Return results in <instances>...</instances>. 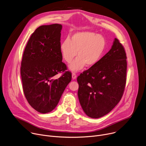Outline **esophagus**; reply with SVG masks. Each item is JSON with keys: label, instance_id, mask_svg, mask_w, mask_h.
Wrapping results in <instances>:
<instances>
[{"label": "esophagus", "instance_id": "1", "mask_svg": "<svg viewBox=\"0 0 146 146\" xmlns=\"http://www.w3.org/2000/svg\"><path fill=\"white\" fill-rule=\"evenodd\" d=\"M72 78H73V80H75V79L77 78L76 74L75 73H73V74H72Z\"/></svg>", "mask_w": 146, "mask_h": 146}]
</instances>
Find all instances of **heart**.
<instances>
[{
	"mask_svg": "<svg viewBox=\"0 0 146 146\" xmlns=\"http://www.w3.org/2000/svg\"><path fill=\"white\" fill-rule=\"evenodd\" d=\"M106 40L102 35L91 32H80L74 33L70 39L66 38L61 43L60 51L62 58L73 72L87 67L96 65L101 59L106 48Z\"/></svg>",
	"mask_w": 146,
	"mask_h": 146,
	"instance_id": "obj_1",
	"label": "heart"
}]
</instances>
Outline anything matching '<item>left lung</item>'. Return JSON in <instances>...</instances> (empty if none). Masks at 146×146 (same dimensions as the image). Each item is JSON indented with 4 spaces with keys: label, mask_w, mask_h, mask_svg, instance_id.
I'll return each instance as SVG.
<instances>
[{
    "label": "left lung",
    "mask_w": 146,
    "mask_h": 146,
    "mask_svg": "<svg viewBox=\"0 0 146 146\" xmlns=\"http://www.w3.org/2000/svg\"><path fill=\"white\" fill-rule=\"evenodd\" d=\"M127 68L125 51L115 38L110 51L98 63L77 77L78 98L87 115L98 118L114 108L125 87Z\"/></svg>",
    "instance_id": "8db88e82"
}]
</instances>
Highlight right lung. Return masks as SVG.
<instances>
[{
  "label": "right lung",
  "mask_w": 146,
  "mask_h": 146,
  "mask_svg": "<svg viewBox=\"0 0 146 146\" xmlns=\"http://www.w3.org/2000/svg\"><path fill=\"white\" fill-rule=\"evenodd\" d=\"M62 26L55 24L37 28L26 46L21 62V76L23 91L29 105L46 114L57 106L72 74L66 71L60 51ZM64 74L57 79L59 72Z\"/></svg>",
  "instance_id": "right-lung-1"
}]
</instances>
